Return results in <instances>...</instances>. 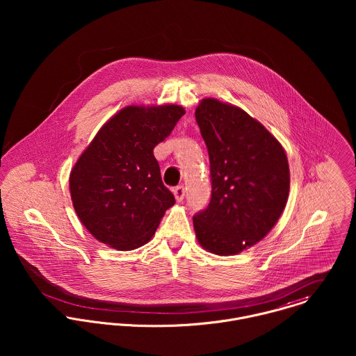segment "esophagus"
I'll list each match as a JSON object with an SVG mask.
<instances>
[{"label": "esophagus", "instance_id": "1", "mask_svg": "<svg viewBox=\"0 0 356 356\" xmlns=\"http://www.w3.org/2000/svg\"><path fill=\"white\" fill-rule=\"evenodd\" d=\"M185 193H186V191H185V186L179 185V186L174 188V196H175L177 202H182V200L185 199Z\"/></svg>", "mask_w": 356, "mask_h": 356}]
</instances>
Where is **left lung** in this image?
Wrapping results in <instances>:
<instances>
[{
  "mask_svg": "<svg viewBox=\"0 0 356 356\" xmlns=\"http://www.w3.org/2000/svg\"><path fill=\"white\" fill-rule=\"evenodd\" d=\"M196 122L208 149L211 200L193 216L199 243L220 256L260 241L280 219L289 195L281 144L238 106L204 99Z\"/></svg>",
  "mask_w": 356,
  "mask_h": 356,
  "instance_id": "8db88e82",
  "label": "left lung"
}]
</instances>
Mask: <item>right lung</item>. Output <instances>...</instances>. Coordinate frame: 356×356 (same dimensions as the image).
I'll use <instances>...</instances> for the list:
<instances>
[{"mask_svg":"<svg viewBox=\"0 0 356 356\" xmlns=\"http://www.w3.org/2000/svg\"><path fill=\"white\" fill-rule=\"evenodd\" d=\"M179 105H130L112 116L81 154L70 175L75 212L95 238L119 251L152 238L175 204L164 186L153 148L182 118Z\"/></svg>","mask_w":356,"mask_h":356,"instance_id":"right-lung-1","label":"right lung"}]
</instances>
